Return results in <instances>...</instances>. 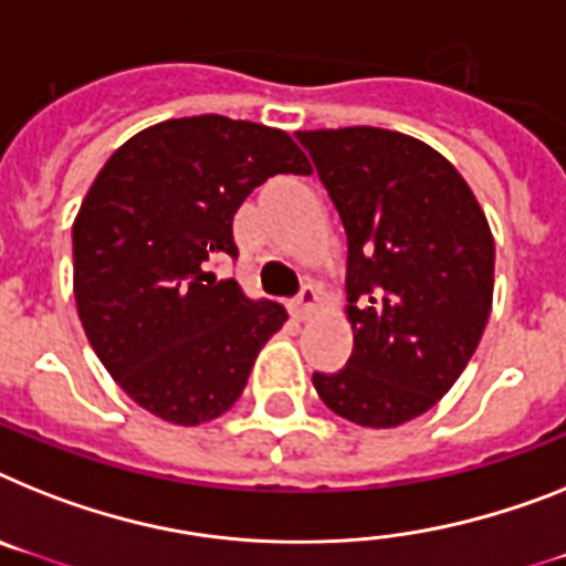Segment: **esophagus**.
Wrapping results in <instances>:
<instances>
[{"mask_svg": "<svg viewBox=\"0 0 566 566\" xmlns=\"http://www.w3.org/2000/svg\"><path fill=\"white\" fill-rule=\"evenodd\" d=\"M316 302H319V296H316V287H311V284H307V287H302V293L293 298V305H291L293 316H296V319H307V316L316 311Z\"/></svg>", "mask_w": 566, "mask_h": 566, "instance_id": "obj_1", "label": "esophagus"}]
</instances>
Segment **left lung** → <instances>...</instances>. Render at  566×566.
I'll use <instances>...</instances> for the list:
<instances>
[{"label": "left lung", "instance_id": "left-lung-1", "mask_svg": "<svg viewBox=\"0 0 566 566\" xmlns=\"http://www.w3.org/2000/svg\"><path fill=\"white\" fill-rule=\"evenodd\" d=\"M348 239L354 350L313 374L334 415L391 429L426 415L463 374L492 311L495 241L449 160L400 132H296Z\"/></svg>", "mask_w": 566, "mask_h": 566}]
</instances>
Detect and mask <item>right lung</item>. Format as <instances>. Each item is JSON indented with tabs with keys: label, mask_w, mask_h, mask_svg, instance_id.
Listing matches in <instances>:
<instances>
[{
	"label": "right lung",
	"mask_w": 566,
	"mask_h": 566,
	"mask_svg": "<svg viewBox=\"0 0 566 566\" xmlns=\"http://www.w3.org/2000/svg\"><path fill=\"white\" fill-rule=\"evenodd\" d=\"M291 135L221 114L149 126L114 151L74 221V298L94 354L140 408L175 426L239 400L284 325L212 264L239 259L232 216L273 175H307Z\"/></svg>",
	"instance_id": "obj_1"
}]
</instances>
